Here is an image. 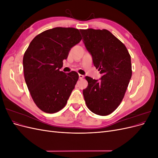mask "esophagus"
I'll return each instance as SVG.
<instances>
[{"mask_svg": "<svg viewBox=\"0 0 158 158\" xmlns=\"http://www.w3.org/2000/svg\"><path fill=\"white\" fill-rule=\"evenodd\" d=\"M83 78H84V75H82V74H79V79L80 80H82Z\"/></svg>", "mask_w": 158, "mask_h": 158, "instance_id": "esophagus-1", "label": "esophagus"}]
</instances>
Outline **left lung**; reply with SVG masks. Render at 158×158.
Masks as SVG:
<instances>
[{
	"mask_svg": "<svg viewBox=\"0 0 158 158\" xmlns=\"http://www.w3.org/2000/svg\"><path fill=\"white\" fill-rule=\"evenodd\" d=\"M83 41L92 56L94 65L102 76H89L83 90L85 102L92 113L106 116L112 113L125 96L132 76L131 55L125 45L107 30H80Z\"/></svg>",
	"mask_w": 158,
	"mask_h": 158,
	"instance_id": "left-lung-1",
	"label": "left lung"
}]
</instances>
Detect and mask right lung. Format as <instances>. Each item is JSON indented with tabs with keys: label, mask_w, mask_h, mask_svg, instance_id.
Listing matches in <instances>:
<instances>
[{
	"label": "right lung",
	"mask_w": 158,
	"mask_h": 158,
	"mask_svg": "<svg viewBox=\"0 0 158 158\" xmlns=\"http://www.w3.org/2000/svg\"><path fill=\"white\" fill-rule=\"evenodd\" d=\"M81 40L78 29L55 27L36 35L23 55L26 83L33 102L44 112L56 113L67 103L79 76L75 71L65 74L59 69Z\"/></svg>",
	"instance_id": "right-lung-1"
}]
</instances>
